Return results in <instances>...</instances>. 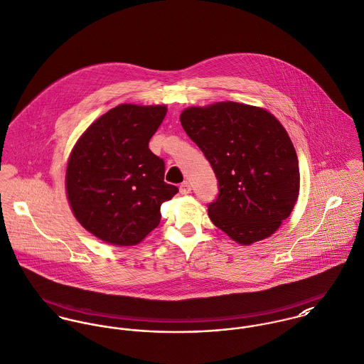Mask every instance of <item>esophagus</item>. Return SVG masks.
I'll use <instances>...</instances> for the list:
<instances>
[{
    "label": "esophagus",
    "mask_w": 364,
    "mask_h": 364,
    "mask_svg": "<svg viewBox=\"0 0 364 364\" xmlns=\"http://www.w3.org/2000/svg\"><path fill=\"white\" fill-rule=\"evenodd\" d=\"M179 192L182 193V195H189L191 192H192V186H191V183L189 182H182L181 183V186H179Z\"/></svg>",
    "instance_id": "obj_1"
}]
</instances>
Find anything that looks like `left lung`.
I'll use <instances>...</instances> for the list:
<instances>
[{
    "label": "left lung",
    "instance_id": "1",
    "mask_svg": "<svg viewBox=\"0 0 364 364\" xmlns=\"http://www.w3.org/2000/svg\"><path fill=\"white\" fill-rule=\"evenodd\" d=\"M181 124L218 181L208 203L213 224L240 245L268 237L294 210L299 195L295 147L268 111L239 102L186 108Z\"/></svg>",
    "mask_w": 364,
    "mask_h": 364
}]
</instances>
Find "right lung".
Here are the masks:
<instances>
[{
    "label": "right lung",
    "mask_w": 364,
    "mask_h": 364,
    "mask_svg": "<svg viewBox=\"0 0 364 364\" xmlns=\"http://www.w3.org/2000/svg\"><path fill=\"white\" fill-rule=\"evenodd\" d=\"M164 105L121 104L93 122L72 150L66 193L76 220L101 240L132 246L159 227L161 204L178 193L149 141Z\"/></svg>",
    "instance_id": "1"
}]
</instances>
